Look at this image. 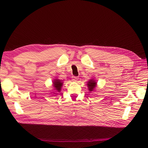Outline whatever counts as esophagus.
<instances>
[{"instance_id":"obj_1","label":"esophagus","mask_w":148,"mask_h":148,"mask_svg":"<svg viewBox=\"0 0 148 148\" xmlns=\"http://www.w3.org/2000/svg\"><path fill=\"white\" fill-rule=\"evenodd\" d=\"M78 79H79L78 77H75V76L72 77V80L74 82H77V80H78Z\"/></svg>"}]
</instances>
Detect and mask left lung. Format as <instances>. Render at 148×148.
<instances>
[{"mask_svg":"<svg viewBox=\"0 0 148 148\" xmlns=\"http://www.w3.org/2000/svg\"><path fill=\"white\" fill-rule=\"evenodd\" d=\"M88 89L90 91H92L94 90V89L95 88L96 85H97V83L93 80H90L88 83Z\"/></svg>","mask_w":148,"mask_h":148,"instance_id":"8db88e82","label":"left lung"}]
</instances>
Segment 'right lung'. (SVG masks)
<instances>
[{
  "instance_id": "right-lung-1",
  "label": "right lung",
  "mask_w": 148,
  "mask_h": 148,
  "mask_svg": "<svg viewBox=\"0 0 148 148\" xmlns=\"http://www.w3.org/2000/svg\"><path fill=\"white\" fill-rule=\"evenodd\" d=\"M62 82L60 80H55L53 82V86L54 87V90L58 92H60L61 87L62 86Z\"/></svg>"
}]
</instances>
